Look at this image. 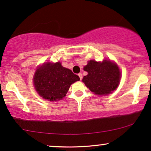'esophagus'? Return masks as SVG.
Returning a JSON list of instances; mask_svg holds the SVG:
<instances>
[{
	"mask_svg": "<svg viewBox=\"0 0 151 151\" xmlns=\"http://www.w3.org/2000/svg\"><path fill=\"white\" fill-rule=\"evenodd\" d=\"M78 76H79V78H80V80H82L83 79V75H82V73H78Z\"/></svg>",
	"mask_w": 151,
	"mask_h": 151,
	"instance_id": "1",
	"label": "esophagus"
}]
</instances>
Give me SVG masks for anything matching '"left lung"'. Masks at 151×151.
<instances>
[{
	"mask_svg": "<svg viewBox=\"0 0 151 151\" xmlns=\"http://www.w3.org/2000/svg\"><path fill=\"white\" fill-rule=\"evenodd\" d=\"M83 70L88 72L82 81L86 87L97 95H107L117 88L121 72L116 63L110 60L97 62L90 60Z\"/></svg>",
	"mask_w": 151,
	"mask_h": 151,
	"instance_id": "1",
	"label": "left lung"
}]
</instances>
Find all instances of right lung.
<instances>
[{"mask_svg":"<svg viewBox=\"0 0 151 151\" xmlns=\"http://www.w3.org/2000/svg\"><path fill=\"white\" fill-rule=\"evenodd\" d=\"M80 78L60 62L43 63L37 69L33 78L35 89L42 98L49 101L62 100L70 85Z\"/></svg>","mask_w":151,"mask_h":151,"instance_id":"right-lung-1","label":"right lung"}]
</instances>
